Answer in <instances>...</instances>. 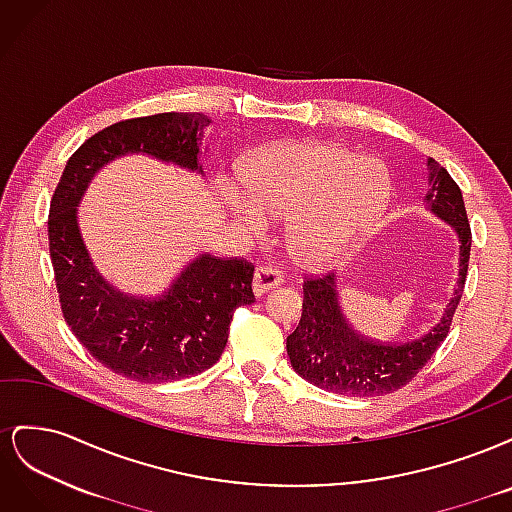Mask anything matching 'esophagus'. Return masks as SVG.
Here are the masks:
<instances>
[{
    "label": "esophagus",
    "mask_w": 512,
    "mask_h": 512,
    "mask_svg": "<svg viewBox=\"0 0 512 512\" xmlns=\"http://www.w3.org/2000/svg\"><path fill=\"white\" fill-rule=\"evenodd\" d=\"M282 280H284V273L280 269H275L271 265H260L254 273V284L252 286H254V292L260 297L262 292L280 286Z\"/></svg>",
    "instance_id": "esophagus-1"
}]
</instances>
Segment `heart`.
I'll return each instance as SVG.
<instances>
[{"mask_svg":"<svg viewBox=\"0 0 512 512\" xmlns=\"http://www.w3.org/2000/svg\"><path fill=\"white\" fill-rule=\"evenodd\" d=\"M247 196L228 194L232 213L262 232L267 218H290L288 243L303 265L322 267L378 220L391 181L376 158H354L329 143H286L258 151L243 166Z\"/></svg>","mask_w":512,"mask_h":512,"instance_id":"1","label":"heart"}]
</instances>
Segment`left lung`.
<instances>
[{"label":"left lung","instance_id":"1","mask_svg":"<svg viewBox=\"0 0 512 512\" xmlns=\"http://www.w3.org/2000/svg\"><path fill=\"white\" fill-rule=\"evenodd\" d=\"M427 168V205L442 220L453 224L461 241L459 280L453 299L448 301L440 322L423 337L406 344L369 342L346 324L337 303L335 273L307 275L303 280V314L297 329L288 335L286 348L294 371L318 389L354 397L393 393L425 367L451 331L468 277L472 230L455 179L433 158L427 160Z\"/></svg>","mask_w":512,"mask_h":512}]
</instances>
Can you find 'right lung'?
Wrapping results in <instances>:
<instances>
[{"mask_svg": "<svg viewBox=\"0 0 512 512\" xmlns=\"http://www.w3.org/2000/svg\"><path fill=\"white\" fill-rule=\"evenodd\" d=\"M203 113H158L113 123L72 153L49 209V252L61 314L98 363L136 382H173L220 359L235 309L254 303V265L243 258L196 256L158 297H132L102 280L76 224L91 177L123 153L198 170Z\"/></svg>", "mask_w": 512, "mask_h": 512, "instance_id": "right-lung-1", "label": "right lung"}]
</instances>
